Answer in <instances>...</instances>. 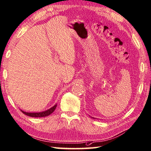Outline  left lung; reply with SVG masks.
I'll list each match as a JSON object with an SVG mask.
<instances>
[{"label":"left lung","instance_id":"1","mask_svg":"<svg viewBox=\"0 0 151 151\" xmlns=\"http://www.w3.org/2000/svg\"><path fill=\"white\" fill-rule=\"evenodd\" d=\"M90 117H91V116H90ZM91 118H93V119H95V118H93V117H91Z\"/></svg>","mask_w":151,"mask_h":151}]
</instances>
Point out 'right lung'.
Returning a JSON list of instances; mask_svg holds the SVG:
<instances>
[{"mask_svg": "<svg viewBox=\"0 0 151 151\" xmlns=\"http://www.w3.org/2000/svg\"><path fill=\"white\" fill-rule=\"evenodd\" d=\"M56 106H57V104L54 105L52 107L50 108L49 109L47 110L42 111V112H25V111L21 110L22 112L24 114L27 115L28 116H31V117H34V118H41V117H45V116H49L56 109Z\"/></svg>", "mask_w": 151, "mask_h": 151, "instance_id": "right-lung-1", "label": "right lung"}]
</instances>
